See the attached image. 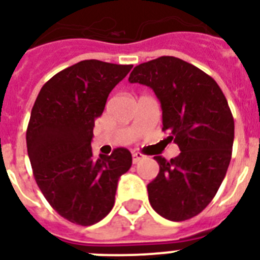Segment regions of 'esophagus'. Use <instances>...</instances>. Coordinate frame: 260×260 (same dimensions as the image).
<instances>
[{
	"instance_id": "1",
	"label": "esophagus",
	"mask_w": 260,
	"mask_h": 260,
	"mask_svg": "<svg viewBox=\"0 0 260 260\" xmlns=\"http://www.w3.org/2000/svg\"><path fill=\"white\" fill-rule=\"evenodd\" d=\"M145 156L142 154V153H138V152H133V162L134 164H137V162L140 161V160H142Z\"/></svg>"
}]
</instances>
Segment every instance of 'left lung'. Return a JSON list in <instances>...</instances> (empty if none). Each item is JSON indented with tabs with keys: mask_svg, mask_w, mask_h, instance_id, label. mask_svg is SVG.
Listing matches in <instances>:
<instances>
[{
	"mask_svg": "<svg viewBox=\"0 0 260 260\" xmlns=\"http://www.w3.org/2000/svg\"><path fill=\"white\" fill-rule=\"evenodd\" d=\"M152 88L161 103L162 132L180 149L148 184L149 202L161 217L184 221L202 212L220 188L232 157L235 122L222 90L209 74L175 57L136 66L128 77Z\"/></svg>",
	"mask_w": 260,
	"mask_h": 260,
	"instance_id": "8db88e82",
	"label": "left lung"
}]
</instances>
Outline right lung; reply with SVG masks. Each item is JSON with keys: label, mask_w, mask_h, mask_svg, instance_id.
<instances>
[{"label": "right lung", "mask_w": 260, "mask_h": 260, "mask_svg": "<svg viewBox=\"0 0 260 260\" xmlns=\"http://www.w3.org/2000/svg\"><path fill=\"white\" fill-rule=\"evenodd\" d=\"M132 68L78 62L50 78L32 107L27 150L36 184L54 210L73 224L88 226L107 216L120 175L132 167L126 148L99 158L90 148L94 120Z\"/></svg>", "instance_id": "add662e5"}]
</instances>
